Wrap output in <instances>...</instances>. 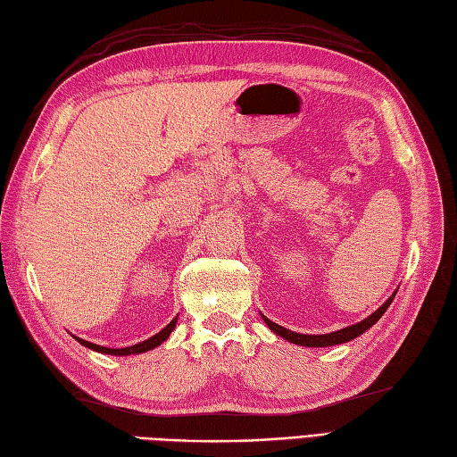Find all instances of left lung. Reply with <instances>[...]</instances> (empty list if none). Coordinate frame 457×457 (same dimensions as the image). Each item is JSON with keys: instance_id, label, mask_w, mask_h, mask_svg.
<instances>
[{"instance_id": "left-lung-1", "label": "left lung", "mask_w": 457, "mask_h": 457, "mask_svg": "<svg viewBox=\"0 0 457 457\" xmlns=\"http://www.w3.org/2000/svg\"><path fill=\"white\" fill-rule=\"evenodd\" d=\"M396 295V293H395ZM395 295L386 300V303L378 308V310H375V312L369 316V318H365L363 322H359V324H353V326H347V328H344V329H337V332H332V334H324V336H308V334H296V332H290V329H287V328H283V326H278V324H275V322H270V320L267 318V316H263V320H265V324L273 329L275 334H278L280 337H285L287 342H290V344H296V345H304V347H328V345H336V344H345V342H352L353 337H357V336H361L365 329H369L371 328L378 318H381L383 314H385V310L391 306V303H393V298H395Z\"/></svg>"}]
</instances>
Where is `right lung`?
Segmentation results:
<instances>
[{
  "label": "right lung",
  "instance_id": "obj_1",
  "mask_svg": "<svg viewBox=\"0 0 457 457\" xmlns=\"http://www.w3.org/2000/svg\"><path fill=\"white\" fill-rule=\"evenodd\" d=\"M177 318H179V316H177ZM177 318H174L172 322H170L167 328H162L159 334H154L153 337L145 339V342H141V344H135V345H131V347L110 349V347H102V345H96V344H90V342H84V339H80V337H76V339H79V342H80L82 345L90 347V349H94V352H100V353H110V355H131V353H143V352H149V349H153V347L161 345V344L164 342V339H167V337L170 336V332L174 329V326H177Z\"/></svg>",
  "mask_w": 457,
  "mask_h": 457
}]
</instances>
